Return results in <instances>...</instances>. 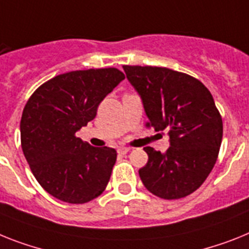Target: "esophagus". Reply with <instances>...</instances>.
I'll list each match as a JSON object with an SVG mask.
<instances>
[{"label":"esophagus","mask_w":249,"mask_h":249,"mask_svg":"<svg viewBox=\"0 0 249 249\" xmlns=\"http://www.w3.org/2000/svg\"><path fill=\"white\" fill-rule=\"evenodd\" d=\"M129 150H130V149H129V148H126V147H120L118 149V153L119 154H126Z\"/></svg>","instance_id":"obj_1"}]
</instances>
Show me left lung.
I'll use <instances>...</instances> for the list:
<instances>
[{"mask_svg":"<svg viewBox=\"0 0 249 249\" xmlns=\"http://www.w3.org/2000/svg\"><path fill=\"white\" fill-rule=\"evenodd\" d=\"M156 131L168 130L171 147H145L142 182L153 195L176 200L199 189L218 160L223 120L212 93L195 77L163 67L123 66Z\"/></svg>","mask_w":249,"mask_h":249,"instance_id":"obj_1","label":"left lung"}]
</instances>
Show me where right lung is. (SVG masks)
Wrapping results in <instances>:
<instances>
[{"label":"right lung","mask_w":249,"mask_h":249,"mask_svg":"<svg viewBox=\"0 0 249 249\" xmlns=\"http://www.w3.org/2000/svg\"><path fill=\"white\" fill-rule=\"evenodd\" d=\"M124 78L118 68L73 71L43 83L26 102L22 152L37 182L55 199L85 204L105 191L116 150L92 147L76 133Z\"/></svg>","instance_id":"add662e5"}]
</instances>
